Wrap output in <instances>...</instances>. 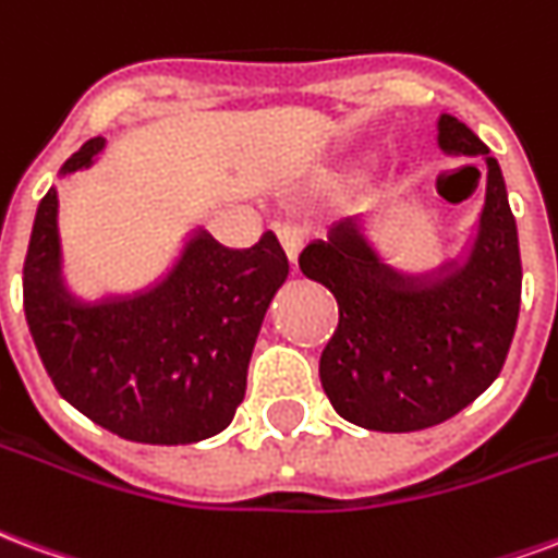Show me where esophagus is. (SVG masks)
<instances>
[{"instance_id":"obj_1","label":"esophagus","mask_w":558,"mask_h":558,"mask_svg":"<svg viewBox=\"0 0 558 558\" xmlns=\"http://www.w3.org/2000/svg\"><path fill=\"white\" fill-rule=\"evenodd\" d=\"M306 229H300V226H282L279 229V243H282L284 255H288V262L294 264L300 262V252H303V246H306Z\"/></svg>"}]
</instances>
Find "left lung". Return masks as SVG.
<instances>
[{
    "mask_svg": "<svg viewBox=\"0 0 558 558\" xmlns=\"http://www.w3.org/2000/svg\"><path fill=\"white\" fill-rule=\"evenodd\" d=\"M437 145L485 160V207L458 258L425 274L386 262L360 219L308 243L300 270L332 291L339 327L320 353V386L341 418L408 434L440 425L494 384L520 312L518 222L496 157L442 112Z\"/></svg>",
    "mask_w": 558,
    "mask_h": 558,
    "instance_id": "obj_1",
    "label": "left lung"
}]
</instances>
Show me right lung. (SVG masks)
Listing matches in <instances>:
<instances>
[{
  "label": "right lung",
  "mask_w": 558,
  "mask_h": 558,
  "mask_svg": "<svg viewBox=\"0 0 558 558\" xmlns=\"http://www.w3.org/2000/svg\"><path fill=\"white\" fill-rule=\"evenodd\" d=\"M104 148V136L88 140L59 178L92 169ZM288 270L274 231L250 250H229L195 226L157 282L85 300L64 279L59 190L50 186L23 264V308L68 404L124 440L186 446L231 425L258 329Z\"/></svg>",
  "instance_id": "obj_1"
}]
</instances>
